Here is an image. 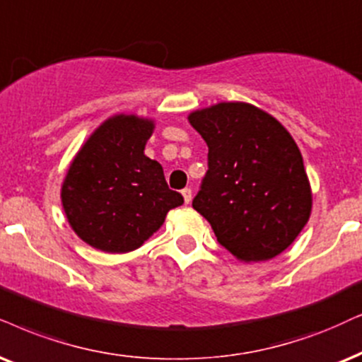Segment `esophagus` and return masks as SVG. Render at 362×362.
<instances>
[{
  "instance_id": "esophagus-1",
  "label": "esophagus",
  "mask_w": 362,
  "mask_h": 362,
  "mask_svg": "<svg viewBox=\"0 0 362 362\" xmlns=\"http://www.w3.org/2000/svg\"><path fill=\"white\" fill-rule=\"evenodd\" d=\"M182 195H184L185 204H190V200H192V189H189V187H187V189L182 190Z\"/></svg>"
}]
</instances>
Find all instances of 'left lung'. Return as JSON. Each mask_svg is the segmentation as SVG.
<instances>
[{
	"label": "left lung",
	"instance_id": "left-lung-1",
	"mask_svg": "<svg viewBox=\"0 0 362 362\" xmlns=\"http://www.w3.org/2000/svg\"><path fill=\"white\" fill-rule=\"evenodd\" d=\"M189 122L209 147V170L192 207L234 257H276L300 234L313 209L294 139L276 118L242 102L197 110Z\"/></svg>",
	"mask_w": 362,
	"mask_h": 362
}]
</instances>
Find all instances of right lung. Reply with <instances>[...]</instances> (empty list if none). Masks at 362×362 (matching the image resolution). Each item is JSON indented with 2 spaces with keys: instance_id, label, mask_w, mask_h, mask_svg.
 <instances>
[{
  "instance_id": "right-lung-1",
  "label": "right lung",
  "mask_w": 362,
  "mask_h": 362,
  "mask_svg": "<svg viewBox=\"0 0 362 362\" xmlns=\"http://www.w3.org/2000/svg\"><path fill=\"white\" fill-rule=\"evenodd\" d=\"M153 122L115 115L103 122L73 158L62 187L66 218L95 249L123 254L157 232L184 197L168 189L163 168L144 153Z\"/></svg>"
}]
</instances>
